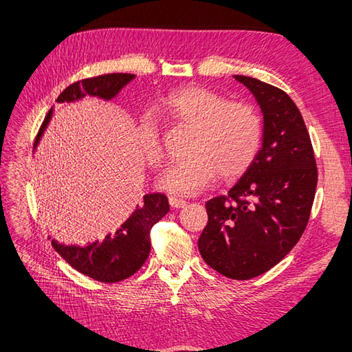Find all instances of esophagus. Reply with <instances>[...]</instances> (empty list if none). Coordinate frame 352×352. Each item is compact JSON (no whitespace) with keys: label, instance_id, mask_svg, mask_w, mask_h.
Listing matches in <instances>:
<instances>
[{"label":"esophagus","instance_id":"34e87169","mask_svg":"<svg viewBox=\"0 0 352 352\" xmlns=\"http://www.w3.org/2000/svg\"><path fill=\"white\" fill-rule=\"evenodd\" d=\"M169 204L174 208H183L186 206V201L182 198H177V197H169Z\"/></svg>","mask_w":352,"mask_h":352}]
</instances>
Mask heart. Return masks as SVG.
Instances as JSON below:
<instances>
[{"instance_id": "obj_1", "label": "heart", "mask_w": 352, "mask_h": 352, "mask_svg": "<svg viewBox=\"0 0 352 352\" xmlns=\"http://www.w3.org/2000/svg\"><path fill=\"white\" fill-rule=\"evenodd\" d=\"M163 109L177 122L195 130L186 160L163 170L157 186L160 189L195 195L214 177L236 178L248 169L260 151L263 122L257 109L248 102L230 101L206 87H184L163 100ZM138 140L148 164L159 168L164 162L160 126L146 111L138 124Z\"/></svg>"}]
</instances>
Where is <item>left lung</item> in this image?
Here are the masks:
<instances>
[{
    "instance_id": "8db88e82",
    "label": "left lung",
    "mask_w": 352,
    "mask_h": 352,
    "mask_svg": "<svg viewBox=\"0 0 352 352\" xmlns=\"http://www.w3.org/2000/svg\"><path fill=\"white\" fill-rule=\"evenodd\" d=\"M256 96L263 113V140L227 195L206 203L208 222L198 239L201 257L233 280L265 274L300 241L310 218L318 168L307 126L281 89L234 76Z\"/></svg>"
}]
</instances>
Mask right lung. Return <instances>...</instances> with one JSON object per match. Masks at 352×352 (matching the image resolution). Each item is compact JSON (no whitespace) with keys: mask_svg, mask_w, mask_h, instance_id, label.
I'll use <instances>...</instances> for the list:
<instances>
[{"mask_svg":"<svg viewBox=\"0 0 352 352\" xmlns=\"http://www.w3.org/2000/svg\"><path fill=\"white\" fill-rule=\"evenodd\" d=\"M136 77L134 74H106L92 78H85L72 83L58 95L57 102H76L85 96H98L110 101ZM52 116V109L45 116L36 136L34 148ZM169 212V203L163 193H148L136 210L119 227L113 234H107L102 242H94L87 246L63 245L52 241L51 245L68 263L91 278L101 283H118L136 274L145 263L151 241L149 233L154 223Z\"/></svg>","mask_w":352,"mask_h":352,"instance_id":"add662e5","label":"right lung"}]
</instances>
